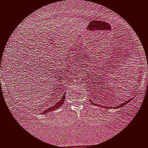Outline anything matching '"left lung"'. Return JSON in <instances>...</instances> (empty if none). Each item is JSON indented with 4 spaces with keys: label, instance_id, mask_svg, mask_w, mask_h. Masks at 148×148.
<instances>
[{
    "label": "left lung",
    "instance_id": "1",
    "mask_svg": "<svg viewBox=\"0 0 148 148\" xmlns=\"http://www.w3.org/2000/svg\"><path fill=\"white\" fill-rule=\"evenodd\" d=\"M130 100H131V99H130ZM130 100H129V101H126V102H125V103H122L121 104H119V106L115 107V108H120V107H123V106H125V104H126L127 103H128V101H130Z\"/></svg>",
    "mask_w": 148,
    "mask_h": 148
}]
</instances>
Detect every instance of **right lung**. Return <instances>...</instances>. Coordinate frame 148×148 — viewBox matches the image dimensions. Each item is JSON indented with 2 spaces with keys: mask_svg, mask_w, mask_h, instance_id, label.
<instances>
[{
  "mask_svg": "<svg viewBox=\"0 0 148 148\" xmlns=\"http://www.w3.org/2000/svg\"><path fill=\"white\" fill-rule=\"evenodd\" d=\"M64 99H65V93L63 95L62 97L61 100H60L59 101L57 102V103H56V104H55L54 106H52L51 107L49 108H48V109H47L46 110L44 111V112H43L42 113H43V114H46L47 112H50V111H53L54 110H56V109L60 107V106H61L63 104L64 101Z\"/></svg>",
  "mask_w": 148,
  "mask_h": 148,
  "instance_id": "right-lung-1",
  "label": "right lung"
}]
</instances>
